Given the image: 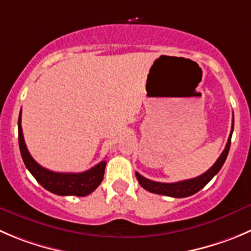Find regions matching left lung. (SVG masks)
Masks as SVG:
<instances>
[{
    "mask_svg": "<svg viewBox=\"0 0 251 251\" xmlns=\"http://www.w3.org/2000/svg\"><path fill=\"white\" fill-rule=\"evenodd\" d=\"M233 128H234V119H233V124H231L230 135H229L228 142H226V148H224L223 152H222L221 156L217 159L214 165L212 166L209 170H207L204 174H202V175L197 176V177L195 178H190V180L178 181V182L173 183H165L151 181L149 180V178H145L144 176H142L140 174L135 173V176H137L140 186H142L143 188H145L147 191H149V192L157 193V195L163 196H169V197H175V199H182V197H188V196L195 195V193L199 192L201 188H203L204 186L214 177V175L218 174V171L221 170V168L223 166L224 161H226V156H228L229 148H230Z\"/></svg>",
    "mask_w": 251,
    "mask_h": 251,
    "instance_id": "1",
    "label": "left lung"
}]
</instances>
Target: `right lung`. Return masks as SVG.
<instances>
[{"label":"right lung","mask_w":251,"mask_h":251,"mask_svg":"<svg viewBox=\"0 0 251 251\" xmlns=\"http://www.w3.org/2000/svg\"><path fill=\"white\" fill-rule=\"evenodd\" d=\"M22 113V112H21ZM21 113L18 118V143L22 159L25 168L34 176L35 180L50 192L59 196H83L94 192L103 180L106 161H101L92 169L83 173H54L44 169L35 161L29 154L23 138L22 124H21Z\"/></svg>","instance_id":"1"}]
</instances>
